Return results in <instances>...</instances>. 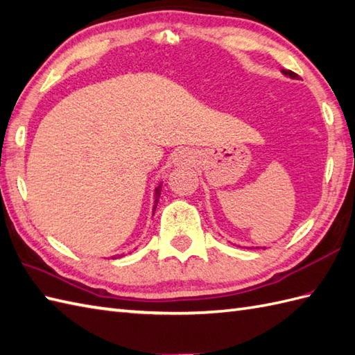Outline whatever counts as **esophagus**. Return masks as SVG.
Segmentation results:
<instances>
[{
    "instance_id": "obj_1",
    "label": "esophagus",
    "mask_w": 355,
    "mask_h": 355,
    "mask_svg": "<svg viewBox=\"0 0 355 355\" xmlns=\"http://www.w3.org/2000/svg\"><path fill=\"white\" fill-rule=\"evenodd\" d=\"M193 162V155L189 150L187 149H180L175 153V157H173V164L175 166H185V164H191Z\"/></svg>"
}]
</instances>
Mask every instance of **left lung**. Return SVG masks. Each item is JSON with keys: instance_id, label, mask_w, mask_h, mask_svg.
Masks as SVG:
<instances>
[{"instance_id": "obj_1", "label": "left lung", "mask_w": 355, "mask_h": 355, "mask_svg": "<svg viewBox=\"0 0 355 355\" xmlns=\"http://www.w3.org/2000/svg\"><path fill=\"white\" fill-rule=\"evenodd\" d=\"M282 73H283L284 76L292 78V80H298V75H297V73H293V72H291V71H284V69H282ZM250 248H253V247H250ZM256 248H259V247H256ZM263 248H265V247H263Z\"/></svg>"}]
</instances>
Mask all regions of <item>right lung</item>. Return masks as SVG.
<instances>
[{
  "label": "right lung",
  "instance_id": "add662e5",
  "mask_svg": "<svg viewBox=\"0 0 355 355\" xmlns=\"http://www.w3.org/2000/svg\"><path fill=\"white\" fill-rule=\"evenodd\" d=\"M161 191H162V182H159L158 184V187L155 188V193H153V214H155V209H157V206H158V202H159V197H161ZM120 257V256H119ZM114 259V257H112Z\"/></svg>",
  "mask_w": 355,
  "mask_h": 355
}]
</instances>
